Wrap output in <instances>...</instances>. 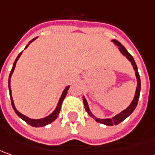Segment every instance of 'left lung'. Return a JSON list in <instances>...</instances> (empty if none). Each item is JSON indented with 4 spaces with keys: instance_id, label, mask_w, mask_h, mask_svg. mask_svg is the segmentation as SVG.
I'll list each match as a JSON object with an SVG mask.
<instances>
[{
    "instance_id": "1",
    "label": "left lung",
    "mask_w": 155,
    "mask_h": 155,
    "mask_svg": "<svg viewBox=\"0 0 155 155\" xmlns=\"http://www.w3.org/2000/svg\"><path fill=\"white\" fill-rule=\"evenodd\" d=\"M115 45L117 46H118V49L120 52L124 55V56H126V58L130 61L132 66H133V68L135 69V72H136V80H137V87H136V94H135V97H134V99L132 100L131 104L126 108L125 110H124L123 111H121L119 114L116 115L115 117H113L112 118H106V119H100V118H97L94 116V114L91 112V110L89 109V106H88L87 101V99H85V97L83 96V103H84V106H85V109L87 110L88 114L90 115L93 118H94L95 120L97 121L98 123H100V124H105V125L108 126H112V125H117L118 124H120L121 122L124 120L125 118H127L134 111V110L136 109V105H137V103H138V100H139V97H140V91H141V79H140V75H139V73H138V69H137V66L136 64V61L134 60L133 56H131L130 54L127 51L124 46L123 45L121 44L120 42H118L116 39H113L111 40Z\"/></svg>"
}]
</instances>
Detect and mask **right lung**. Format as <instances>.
Instances as JSON below:
<instances>
[{"label":"right lung","mask_w":155,"mask_h":155,"mask_svg":"<svg viewBox=\"0 0 155 155\" xmlns=\"http://www.w3.org/2000/svg\"><path fill=\"white\" fill-rule=\"evenodd\" d=\"M36 38H33L32 40L30 41L29 44L25 46V49H26V48L29 46L30 44H31V42H33ZM21 54H22V52H20V53H19V56H17V58H16V60L14 61V65H13V68H12V70H11V73H10V74H9V78H8V88H9V94H10V99H11L12 106H13V108H14L15 113L18 115L22 120H24L25 123H27L28 124H30L31 126H32V127H44V126L47 125V124H51L53 121L56 120V117H58V114H59V112H60V110H61V104H62V101H63V99H65V97H66V95H67L68 90L69 89V86H68L67 87L63 90V92H62V94H61V98H60L59 101H58V104H57V106H56V108L55 109V110H54L51 114H50L49 116H47L46 117L41 118V119H31V118L27 117L26 116L21 114L19 111H18V110L16 109V108H15V106H14V100H13V98H12V91H11V87H10L11 76H12V74H13V73H14V68H15V66H16V62H17V61L19 60V56H21Z\"/></svg>","instance_id":"obj_1"}]
</instances>
